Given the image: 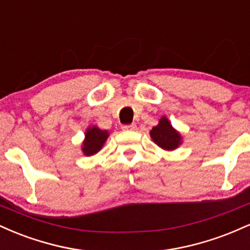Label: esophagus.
<instances>
[{"label": "esophagus", "instance_id": "obj_1", "mask_svg": "<svg viewBox=\"0 0 250 250\" xmlns=\"http://www.w3.org/2000/svg\"><path fill=\"white\" fill-rule=\"evenodd\" d=\"M123 130H135L136 129V125L135 123H131V125H122Z\"/></svg>", "mask_w": 250, "mask_h": 250}]
</instances>
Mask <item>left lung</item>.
<instances>
[{
  "instance_id": "obj_1",
  "label": "left lung",
  "mask_w": 250,
  "mask_h": 250,
  "mask_svg": "<svg viewBox=\"0 0 250 250\" xmlns=\"http://www.w3.org/2000/svg\"><path fill=\"white\" fill-rule=\"evenodd\" d=\"M150 136L157 146L166 150H173L181 143V135L171 127L166 117H162L159 125L151 129Z\"/></svg>"
}]
</instances>
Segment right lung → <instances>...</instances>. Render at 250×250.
I'll list each match as a JSON object with an SVG mask.
<instances>
[{"mask_svg":"<svg viewBox=\"0 0 250 250\" xmlns=\"http://www.w3.org/2000/svg\"><path fill=\"white\" fill-rule=\"evenodd\" d=\"M108 137V131L101 130L97 127L89 128L85 131V140L83 142L82 150L87 156L96 154L102 148L103 143L105 142Z\"/></svg>","mask_w":250,"mask_h":250,"instance_id":"obj_1","label":"right lung"}]
</instances>
